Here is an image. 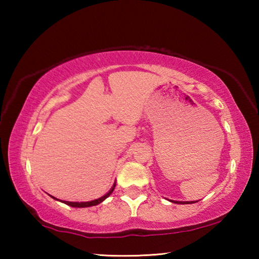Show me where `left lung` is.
I'll return each instance as SVG.
<instances>
[{
    "instance_id": "1",
    "label": "left lung",
    "mask_w": 259,
    "mask_h": 259,
    "mask_svg": "<svg viewBox=\"0 0 259 259\" xmlns=\"http://www.w3.org/2000/svg\"><path fill=\"white\" fill-rule=\"evenodd\" d=\"M171 202L181 203V204H188V203H195L196 201H195V202H194V201H191V202H190V201H171Z\"/></svg>"
}]
</instances>
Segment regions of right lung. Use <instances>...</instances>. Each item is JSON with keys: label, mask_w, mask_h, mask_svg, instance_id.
Masks as SVG:
<instances>
[{"label": "right lung", "mask_w": 259, "mask_h": 259, "mask_svg": "<svg viewBox=\"0 0 259 259\" xmlns=\"http://www.w3.org/2000/svg\"><path fill=\"white\" fill-rule=\"evenodd\" d=\"M114 187H115V183H114V185H113V187L111 188V190H109V192L106 193V194H105L104 196H102V198L96 199V200H93V201H88V202H69V201H61V202H64L65 204H67V205H71V207H74V208L93 207V205H97L99 203H102L105 199L108 198V196L112 194V192L114 191ZM52 198H54V196H52ZM54 199L55 200H58V199H56V198H54Z\"/></svg>", "instance_id": "right-lung-1"}]
</instances>
